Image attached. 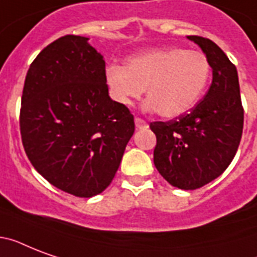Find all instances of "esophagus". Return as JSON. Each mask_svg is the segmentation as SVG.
<instances>
[{
	"label": "esophagus",
	"mask_w": 257,
	"mask_h": 257,
	"mask_svg": "<svg viewBox=\"0 0 257 257\" xmlns=\"http://www.w3.org/2000/svg\"><path fill=\"white\" fill-rule=\"evenodd\" d=\"M135 124H136L137 129H147L148 128V124H147V121H144L140 117H136L135 118Z\"/></svg>",
	"instance_id": "esophagus-1"
}]
</instances>
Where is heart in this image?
I'll return each mask as SVG.
<instances>
[{
	"label": "heart",
	"mask_w": 257,
	"mask_h": 257,
	"mask_svg": "<svg viewBox=\"0 0 257 257\" xmlns=\"http://www.w3.org/2000/svg\"><path fill=\"white\" fill-rule=\"evenodd\" d=\"M211 76L205 54L193 49L160 48L129 57L125 66L110 65L105 70V82L114 101L131 105L145 92L144 108L161 117L175 118L203 96Z\"/></svg>",
	"instance_id": "obj_1"
}]
</instances>
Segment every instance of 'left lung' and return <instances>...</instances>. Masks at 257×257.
<instances>
[{
    "label": "left lung",
    "instance_id": "left-lung-1",
    "mask_svg": "<svg viewBox=\"0 0 257 257\" xmlns=\"http://www.w3.org/2000/svg\"><path fill=\"white\" fill-rule=\"evenodd\" d=\"M212 68L207 94L188 113L151 122L157 144L153 163L171 185L197 189L219 177L233 160L243 135L244 109L236 66L208 38L188 36Z\"/></svg>",
    "mask_w": 257,
    "mask_h": 257
}]
</instances>
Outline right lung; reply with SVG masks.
<instances>
[{
    "instance_id": "1",
    "label": "right lung",
    "mask_w": 257,
    "mask_h": 257,
    "mask_svg": "<svg viewBox=\"0 0 257 257\" xmlns=\"http://www.w3.org/2000/svg\"><path fill=\"white\" fill-rule=\"evenodd\" d=\"M81 36L44 48L26 73L20 129L26 156L58 189L92 197L112 183L135 132L109 97L102 56Z\"/></svg>"
}]
</instances>
